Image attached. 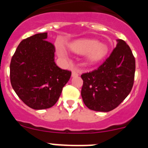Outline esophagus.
<instances>
[{"instance_id": "1", "label": "esophagus", "mask_w": 148, "mask_h": 148, "mask_svg": "<svg viewBox=\"0 0 148 148\" xmlns=\"http://www.w3.org/2000/svg\"><path fill=\"white\" fill-rule=\"evenodd\" d=\"M78 73H77L75 70H72V76L75 77V76H78Z\"/></svg>"}]
</instances>
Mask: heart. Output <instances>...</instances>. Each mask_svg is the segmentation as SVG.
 I'll return each mask as SVG.
<instances>
[{"mask_svg":"<svg viewBox=\"0 0 148 148\" xmlns=\"http://www.w3.org/2000/svg\"><path fill=\"white\" fill-rule=\"evenodd\" d=\"M70 50L78 54L88 53L87 57L91 62H96L102 59L108 53V48L102 43H97L94 39H83L76 40L70 46ZM58 53L59 56H66V51L62 47H58Z\"/></svg>","mask_w":148,"mask_h":148,"instance_id":"b5f03b06","label":"heart"}]
</instances>
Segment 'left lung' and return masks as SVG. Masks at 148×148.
I'll use <instances>...</instances> for the list:
<instances>
[{
	"mask_svg": "<svg viewBox=\"0 0 148 148\" xmlns=\"http://www.w3.org/2000/svg\"><path fill=\"white\" fill-rule=\"evenodd\" d=\"M136 61L125 40L118 44L111 54L95 70L82 73V97L89 109L109 112L126 99L133 88Z\"/></svg>",
	"mask_w": 148,
	"mask_h": 148,
	"instance_id": "1",
	"label": "left lung"
}]
</instances>
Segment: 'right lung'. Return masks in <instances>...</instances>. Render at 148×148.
<instances>
[{"mask_svg":"<svg viewBox=\"0 0 148 148\" xmlns=\"http://www.w3.org/2000/svg\"><path fill=\"white\" fill-rule=\"evenodd\" d=\"M47 38V33L44 32L22 40L10 63L13 90L24 104L35 110L53 107L71 76V71L56 65L55 46Z\"/></svg>","mask_w":148,"mask_h":148,"instance_id":"right-lung-1","label":"right lung"}]
</instances>
